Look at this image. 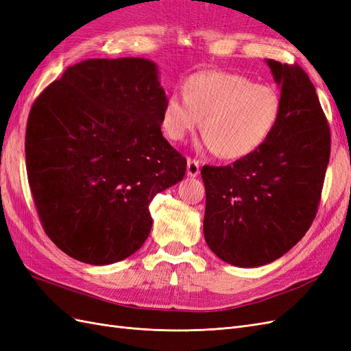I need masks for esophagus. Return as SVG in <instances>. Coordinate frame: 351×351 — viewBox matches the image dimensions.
Instances as JSON below:
<instances>
[{
	"label": "esophagus",
	"mask_w": 351,
	"mask_h": 351,
	"mask_svg": "<svg viewBox=\"0 0 351 351\" xmlns=\"http://www.w3.org/2000/svg\"><path fill=\"white\" fill-rule=\"evenodd\" d=\"M199 173H200L199 161H196V159L189 158L187 159V176L189 177H197Z\"/></svg>",
	"instance_id": "obj_1"
}]
</instances>
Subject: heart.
Wrapping results in <instances>:
<instances>
[{
  "instance_id": "heart-1",
  "label": "heart",
  "mask_w": 351,
  "mask_h": 351,
  "mask_svg": "<svg viewBox=\"0 0 351 351\" xmlns=\"http://www.w3.org/2000/svg\"><path fill=\"white\" fill-rule=\"evenodd\" d=\"M183 98L173 93L161 114L164 134L182 142L200 125L204 145L222 159H241L256 152L277 127L281 97L268 84L243 74L205 70L182 83Z\"/></svg>"
}]
</instances>
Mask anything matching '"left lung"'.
Wrapping results in <instances>:
<instances>
[{
  "instance_id": "left-lung-1",
  "label": "left lung",
  "mask_w": 351,
  "mask_h": 351,
  "mask_svg": "<svg viewBox=\"0 0 351 351\" xmlns=\"http://www.w3.org/2000/svg\"><path fill=\"white\" fill-rule=\"evenodd\" d=\"M281 88V115L256 152L202 168L204 234L219 259L240 268L271 263L295 246L315 219L331 134L313 83L300 66L267 60Z\"/></svg>"
}]
</instances>
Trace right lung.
Returning <instances> with one entry per match:
<instances>
[{
	"mask_svg": "<svg viewBox=\"0 0 351 351\" xmlns=\"http://www.w3.org/2000/svg\"><path fill=\"white\" fill-rule=\"evenodd\" d=\"M165 99L154 61L90 58L32 105L30 190L48 237L73 259L132 256L151 232L154 196L183 180L186 159L161 132Z\"/></svg>",
	"mask_w": 351,
	"mask_h": 351,
	"instance_id": "obj_1",
	"label": "right lung"
}]
</instances>
